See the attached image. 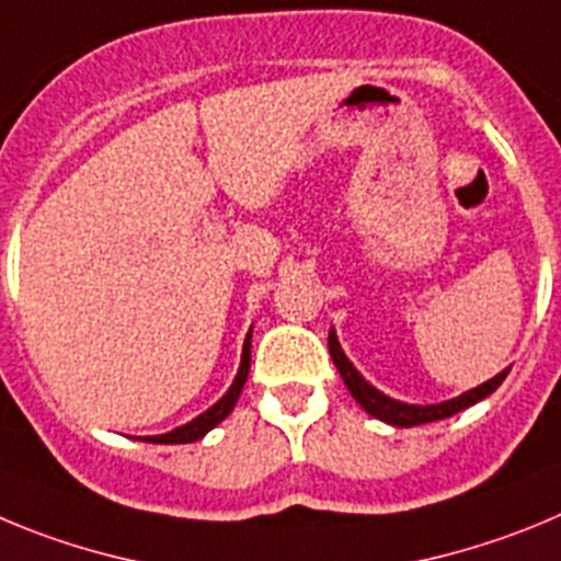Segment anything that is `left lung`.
<instances>
[{"instance_id":"1","label":"left lung","mask_w":561,"mask_h":561,"mask_svg":"<svg viewBox=\"0 0 561 561\" xmlns=\"http://www.w3.org/2000/svg\"><path fill=\"white\" fill-rule=\"evenodd\" d=\"M330 355H332V363L337 366V371H341L343 382H346V388L352 391V397L360 402L363 411L371 413V416H377V419H382V422H388V425H397V427L427 425V422H436V419L453 416V413L463 411V408L476 405V402H481L483 397H489V393L501 386L508 375V368H506V371H501L497 377L486 380L483 386L461 393V397H456V400L438 402V405H405V402H397V400H391V397H386V393H380L375 386H368V382L357 375V368L352 366L350 357L343 355L335 332H330Z\"/></svg>"}]
</instances>
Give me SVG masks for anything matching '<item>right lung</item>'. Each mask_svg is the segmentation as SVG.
Returning <instances> with one entry per match:
<instances>
[{
    "label": "right lung",
    "instance_id": "right-lung-1",
    "mask_svg": "<svg viewBox=\"0 0 561 561\" xmlns=\"http://www.w3.org/2000/svg\"><path fill=\"white\" fill-rule=\"evenodd\" d=\"M249 368H251V332L249 337H245V346H243V360H240V371H237L234 382H231L229 391L220 397L215 405L209 408L206 413H201L198 419H193L190 425L184 427H175V431L164 433V436H148V442L153 444H186V442H198L204 433H209L211 427L218 425V422H224L226 416L231 413V408H234L237 397H240V391H243L245 386V377H249Z\"/></svg>",
    "mask_w": 561,
    "mask_h": 561
}]
</instances>
